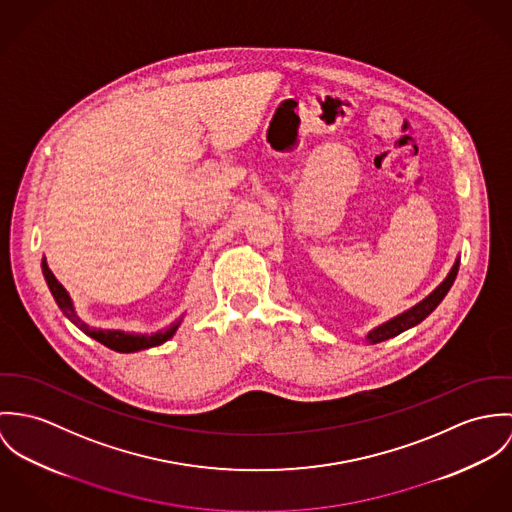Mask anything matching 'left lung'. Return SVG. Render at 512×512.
I'll use <instances>...</instances> for the list:
<instances>
[{
	"label": "left lung",
	"mask_w": 512,
	"mask_h": 512,
	"mask_svg": "<svg viewBox=\"0 0 512 512\" xmlns=\"http://www.w3.org/2000/svg\"><path fill=\"white\" fill-rule=\"evenodd\" d=\"M457 271H459V257L455 259L454 267H452V271L448 273V277H446L442 283L438 284L424 300H420L418 304H414V306L408 308L406 312H402V314H398L395 318H391L389 322H385V324L373 328V330L365 336V341H367V343H379V341L391 340V338H395L398 334H402V332H406V330L418 326L422 320H426V318L438 308V304L444 300V296L448 294V290L452 288L455 277H457Z\"/></svg>",
	"instance_id": "obj_1"
}]
</instances>
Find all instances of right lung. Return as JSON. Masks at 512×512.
<instances>
[{
	"label": "right lung",
	"mask_w": 512,
	"mask_h": 512,
	"mask_svg": "<svg viewBox=\"0 0 512 512\" xmlns=\"http://www.w3.org/2000/svg\"><path fill=\"white\" fill-rule=\"evenodd\" d=\"M43 275H45V281L51 288V294L55 296L57 300L58 308L62 310V314L76 326L80 328L86 336L94 338L100 343H104L106 347L119 351V353H133V351H141V349H149V347H155V345H161L167 340H171L172 336L176 334L182 318H178L176 322H172L171 326L159 330V332H153V334H133V332H123V330H96V328H90L86 322L80 320V316L76 314L74 310V304H72V298L70 294L66 292V288L62 284L58 283L57 277L53 275V271L49 269L47 265V259L43 257Z\"/></svg>",
	"instance_id": "right-lung-1"
}]
</instances>
